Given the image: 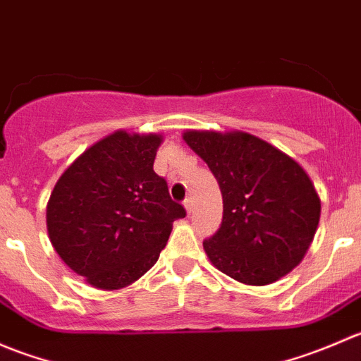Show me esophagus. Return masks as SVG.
Returning <instances> with one entry per match:
<instances>
[{"label":"esophagus","instance_id":"obj_1","mask_svg":"<svg viewBox=\"0 0 361 361\" xmlns=\"http://www.w3.org/2000/svg\"><path fill=\"white\" fill-rule=\"evenodd\" d=\"M183 206H185V209H187V213L190 214V211H192V199H185Z\"/></svg>","mask_w":361,"mask_h":361}]
</instances>
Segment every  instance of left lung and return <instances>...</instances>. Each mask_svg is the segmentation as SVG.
Returning a JSON list of instances; mask_svg holds the SVG:
<instances>
[{"mask_svg": "<svg viewBox=\"0 0 361 361\" xmlns=\"http://www.w3.org/2000/svg\"><path fill=\"white\" fill-rule=\"evenodd\" d=\"M220 185L221 225L202 243L211 264L251 286L278 281L311 246L322 202L300 164L253 134L187 130Z\"/></svg>", "mask_w": 361, "mask_h": 361, "instance_id": "8db88e82", "label": "left lung"}]
</instances>
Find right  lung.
Segmentation results:
<instances>
[{"label":"right lung","mask_w":361,"mask_h":361,"mask_svg":"<svg viewBox=\"0 0 361 361\" xmlns=\"http://www.w3.org/2000/svg\"><path fill=\"white\" fill-rule=\"evenodd\" d=\"M160 134L116 130L68 167L47 204L50 243L89 285L118 290L140 279L185 207L154 171Z\"/></svg>","instance_id":"1"}]
</instances>
